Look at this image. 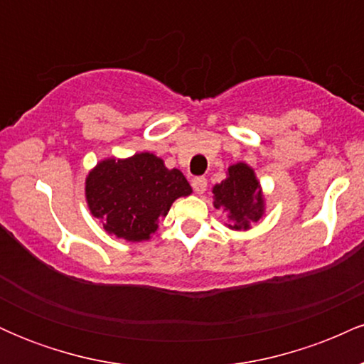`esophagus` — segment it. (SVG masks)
I'll use <instances>...</instances> for the list:
<instances>
[{"label": "esophagus", "instance_id": "obj_1", "mask_svg": "<svg viewBox=\"0 0 364 364\" xmlns=\"http://www.w3.org/2000/svg\"><path fill=\"white\" fill-rule=\"evenodd\" d=\"M191 186H193V190H195L198 195L205 193V190H207V179L202 178V176L195 178L193 181H191Z\"/></svg>", "mask_w": 364, "mask_h": 364}]
</instances>
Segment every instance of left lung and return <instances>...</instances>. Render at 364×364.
Segmentation results:
<instances>
[{"label": "left lung", "mask_w": 364, "mask_h": 364, "mask_svg": "<svg viewBox=\"0 0 364 364\" xmlns=\"http://www.w3.org/2000/svg\"><path fill=\"white\" fill-rule=\"evenodd\" d=\"M212 205L225 212L232 231H250L252 224L265 215V195L252 166L236 162L225 171V179L212 188Z\"/></svg>", "instance_id": "left-lung-1"}]
</instances>
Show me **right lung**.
<instances>
[{"label":"right lung","instance_id":"1","mask_svg":"<svg viewBox=\"0 0 364 364\" xmlns=\"http://www.w3.org/2000/svg\"><path fill=\"white\" fill-rule=\"evenodd\" d=\"M193 193L179 169H168L152 152L132 157H106L85 178V202L90 214L109 236L128 243L156 235L159 219L168 215L181 196Z\"/></svg>","mask_w":364,"mask_h":364}]
</instances>
